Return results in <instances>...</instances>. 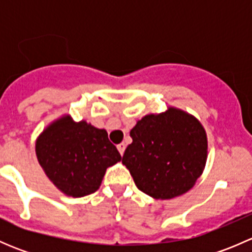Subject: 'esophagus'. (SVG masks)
<instances>
[{"label": "esophagus", "instance_id": "esophagus-1", "mask_svg": "<svg viewBox=\"0 0 252 252\" xmlns=\"http://www.w3.org/2000/svg\"><path fill=\"white\" fill-rule=\"evenodd\" d=\"M117 149H118L119 154L123 155L124 154V150H126V144H124V142H122V144L117 145Z\"/></svg>", "mask_w": 252, "mask_h": 252}]
</instances>
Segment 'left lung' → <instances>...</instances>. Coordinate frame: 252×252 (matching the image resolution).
Here are the masks:
<instances>
[{"label": "left lung", "instance_id": "left-lung-1", "mask_svg": "<svg viewBox=\"0 0 252 252\" xmlns=\"http://www.w3.org/2000/svg\"><path fill=\"white\" fill-rule=\"evenodd\" d=\"M133 142L122 163L140 191L155 199H172L191 189L207 157L201 123L185 112L169 108L149 114L130 130Z\"/></svg>", "mask_w": 252, "mask_h": 252}]
</instances>
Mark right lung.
<instances>
[{"label": "right lung", "mask_w": 252, "mask_h": 252, "mask_svg": "<svg viewBox=\"0 0 252 252\" xmlns=\"http://www.w3.org/2000/svg\"><path fill=\"white\" fill-rule=\"evenodd\" d=\"M39 163L53 184L68 196L81 197L100 188L106 169L121 161L107 131L63 117L36 141Z\"/></svg>", "instance_id": "1"}]
</instances>
